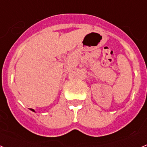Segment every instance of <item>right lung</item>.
Segmentation results:
<instances>
[{"mask_svg": "<svg viewBox=\"0 0 147 147\" xmlns=\"http://www.w3.org/2000/svg\"><path fill=\"white\" fill-rule=\"evenodd\" d=\"M30 110H32V111H33V112H35V111H34V110H33V109H30Z\"/></svg>", "mask_w": 147, "mask_h": 147, "instance_id": "add662e5", "label": "right lung"}]
</instances>
